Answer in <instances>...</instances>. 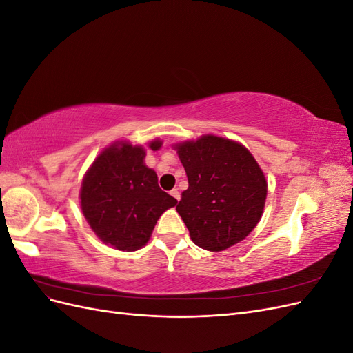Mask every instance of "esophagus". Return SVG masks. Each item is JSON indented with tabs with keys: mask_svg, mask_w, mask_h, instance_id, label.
<instances>
[{
	"mask_svg": "<svg viewBox=\"0 0 353 353\" xmlns=\"http://www.w3.org/2000/svg\"><path fill=\"white\" fill-rule=\"evenodd\" d=\"M170 196H172L174 199H176V200H179V197H181V194H179V191L176 190V188H174L172 191H170Z\"/></svg>",
	"mask_w": 353,
	"mask_h": 353,
	"instance_id": "34e87169",
	"label": "esophagus"
}]
</instances>
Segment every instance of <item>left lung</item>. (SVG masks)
I'll use <instances>...</instances> for the list:
<instances>
[{
    "mask_svg": "<svg viewBox=\"0 0 353 353\" xmlns=\"http://www.w3.org/2000/svg\"><path fill=\"white\" fill-rule=\"evenodd\" d=\"M175 150L188 178L176 212L193 243L221 252L248 237L261 221L268 191L252 153L216 135L179 143Z\"/></svg>",
    "mask_w": 353,
    "mask_h": 353,
    "instance_id": "8db88e82",
    "label": "left lung"
}]
</instances>
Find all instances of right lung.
Wrapping results in <instances>:
<instances>
[{
  "instance_id": "obj_1",
  "label": "right lung",
  "mask_w": 353,
  "mask_h": 353,
  "mask_svg": "<svg viewBox=\"0 0 353 353\" xmlns=\"http://www.w3.org/2000/svg\"><path fill=\"white\" fill-rule=\"evenodd\" d=\"M159 150L162 141L148 143ZM143 145L117 141L94 160L81 187L85 219L103 243L122 252L141 249L162 213L176 199L160 190L157 175L144 163Z\"/></svg>"
}]
</instances>
